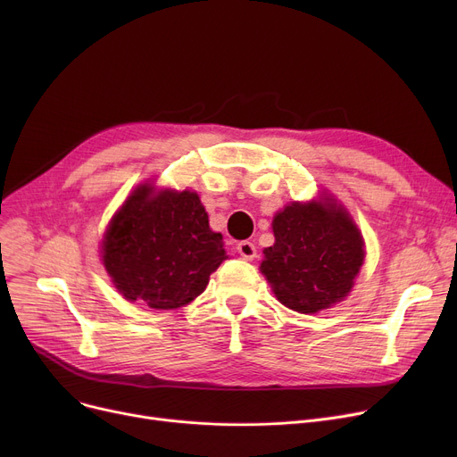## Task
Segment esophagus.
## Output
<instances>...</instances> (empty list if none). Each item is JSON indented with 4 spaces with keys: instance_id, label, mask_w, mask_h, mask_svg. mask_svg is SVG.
Segmentation results:
<instances>
[{
    "instance_id": "esophagus-1",
    "label": "esophagus",
    "mask_w": 457,
    "mask_h": 457,
    "mask_svg": "<svg viewBox=\"0 0 457 457\" xmlns=\"http://www.w3.org/2000/svg\"><path fill=\"white\" fill-rule=\"evenodd\" d=\"M237 252L241 253L243 259H248V261H252V259L257 255L255 245L250 243V241H241V243H238V245H237Z\"/></svg>"
}]
</instances>
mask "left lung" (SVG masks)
Listing matches in <instances>:
<instances>
[{
	"mask_svg": "<svg viewBox=\"0 0 457 457\" xmlns=\"http://www.w3.org/2000/svg\"><path fill=\"white\" fill-rule=\"evenodd\" d=\"M272 231L276 243L262 252L259 269L285 307L313 315L348 296L365 243L337 200L293 202L274 216Z\"/></svg>",
	"mask_w": 457,
	"mask_h": 457,
	"instance_id": "left-lung-1",
	"label": "left lung"
}]
</instances>
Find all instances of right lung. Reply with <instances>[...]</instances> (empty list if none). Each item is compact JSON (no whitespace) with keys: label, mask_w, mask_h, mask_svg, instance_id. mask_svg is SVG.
<instances>
[{"label":"right lung","mask_w":457,"mask_h":457,"mask_svg":"<svg viewBox=\"0 0 457 457\" xmlns=\"http://www.w3.org/2000/svg\"><path fill=\"white\" fill-rule=\"evenodd\" d=\"M102 259L126 300L164 311L200 296L228 255L196 192L144 183L112 216Z\"/></svg>","instance_id":"add662e5"}]
</instances>
